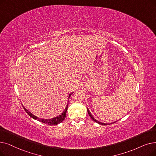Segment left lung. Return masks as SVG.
<instances>
[{"mask_svg":"<svg viewBox=\"0 0 156 156\" xmlns=\"http://www.w3.org/2000/svg\"><path fill=\"white\" fill-rule=\"evenodd\" d=\"M87 111H88V113H89V116L91 117V119L94 121V122H97V123H98V124H101V125H103V126H106V125H110V124H105V123H101V122H99V121H98L97 120H96L94 118V117L92 115V114L90 113V112H89V109H87ZM116 122H113V123H112V124H114V123H115Z\"/></svg>","mask_w":156,"mask_h":156,"instance_id":"obj_1","label":"left lung"}]
</instances>
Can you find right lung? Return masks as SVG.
Wrapping results in <instances>:
<instances>
[{
    "mask_svg": "<svg viewBox=\"0 0 156 156\" xmlns=\"http://www.w3.org/2000/svg\"><path fill=\"white\" fill-rule=\"evenodd\" d=\"M73 93L70 94L69 96V98H70L71 95ZM67 107H68V105H67L66 106V108H65V110L63 112V113L60 115L59 116L55 117V118H53V119H39L37 117H36L35 115H34L33 114H32L30 112H29L27 110H26L25 108L23 107V109L25 110V111L27 112V113L29 115L32 117V119H35V120H37L38 121L41 122H43V123H44V124H46L48 125H50V126H55V125H57L59 123L62 122L64 120V119L66 118V112H67Z\"/></svg>",
    "mask_w": 156,
    "mask_h": 156,
    "instance_id": "add662e5",
    "label": "right lung"
}]
</instances>
